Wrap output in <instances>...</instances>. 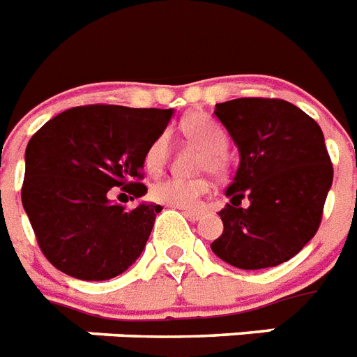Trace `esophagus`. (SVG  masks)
<instances>
[{
    "label": "esophagus",
    "instance_id": "1",
    "mask_svg": "<svg viewBox=\"0 0 357 357\" xmlns=\"http://www.w3.org/2000/svg\"><path fill=\"white\" fill-rule=\"evenodd\" d=\"M184 215H185V217H188V219L195 222V220L200 219V215H202V211H200V210H190V208H188V210H184Z\"/></svg>",
    "mask_w": 357,
    "mask_h": 357
}]
</instances>
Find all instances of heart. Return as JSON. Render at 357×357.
I'll return each instance as SVG.
<instances>
[{
    "mask_svg": "<svg viewBox=\"0 0 357 357\" xmlns=\"http://www.w3.org/2000/svg\"><path fill=\"white\" fill-rule=\"evenodd\" d=\"M182 132L185 137L206 149L202 167L211 173H225L226 151H228V135L219 123L206 114H191L182 122ZM169 138L167 132H160L153 138L144 153V166L149 173H158L167 160ZM210 190L206 178H182V176H166L151 185V197L160 204L173 208H195L202 197Z\"/></svg>",
    "mask_w": 357,
    "mask_h": 357,
    "instance_id": "1",
    "label": "heart"
}]
</instances>
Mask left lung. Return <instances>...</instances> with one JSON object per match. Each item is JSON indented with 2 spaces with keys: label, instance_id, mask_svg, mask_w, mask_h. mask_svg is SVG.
<instances>
[{
  "label": "left lung",
  "instance_id": "1",
  "mask_svg": "<svg viewBox=\"0 0 357 357\" xmlns=\"http://www.w3.org/2000/svg\"><path fill=\"white\" fill-rule=\"evenodd\" d=\"M215 116L238 147L222 235L211 250L225 263L263 270L284 263L316 235L334 178L323 131L314 119L279 98H237ZM250 200L248 208L240 200Z\"/></svg>",
  "mask_w": 357,
  "mask_h": 357
}]
</instances>
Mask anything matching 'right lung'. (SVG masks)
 Listing matches in <instances>:
<instances>
[{"label":"right lung","instance_id":"obj_1","mask_svg":"<svg viewBox=\"0 0 357 357\" xmlns=\"http://www.w3.org/2000/svg\"><path fill=\"white\" fill-rule=\"evenodd\" d=\"M173 109L79 105L38 129L26 144L22 202L40 250L60 272L105 281L142 253L158 204L126 210L111 188L146 195L144 153Z\"/></svg>","mask_w":357,"mask_h":357}]
</instances>
